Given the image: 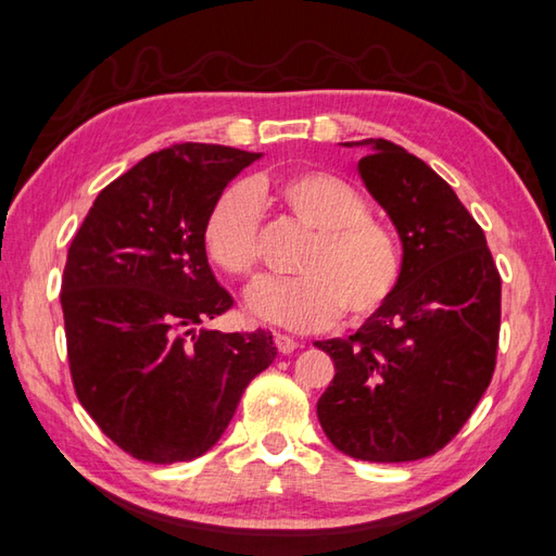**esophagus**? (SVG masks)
Masks as SVG:
<instances>
[{
    "label": "esophagus",
    "instance_id": "esophagus-1",
    "mask_svg": "<svg viewBox=\"0 0 556 556\" xmlns=\"http://www.w3.org/2000/svg\"><path fill=\"white\" fill-rule=\"evenodd\" d=\"M275 346H277V350H279L281 354H291V352L299 346V342L293 340V337L285 334V332H277V334H275Z\"/></svg>",
    "mask_w": 556,
    "mask_h": 556
}]
</instances>
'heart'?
Returning <instances> with one entry per match:
<instances>
[{
    "instance_id": "heart-1",
    "label": "heart",
    "mask_w": 556,
    "mask_h": 556,
    "mask_svg": "<svg viewBox=\"0 0 556 556\" xmlns=\"http://www.w3.org/2000/svg\"><path fill=\"white\" fill-rule=\"evenodd\" d=\"M275 204L311 236L293 269L296 277L260 279L248 291L257 318L289 330H318L344 313L364 320L393 296L402 277L395 228L368 214V200L328 170L289 173L277 180L228 185L204 216L206 257L231 277H250L260 257V204Z\"/></svg>"
}]
</instances>
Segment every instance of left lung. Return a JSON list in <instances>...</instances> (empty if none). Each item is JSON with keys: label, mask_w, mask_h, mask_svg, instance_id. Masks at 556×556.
Returning a JSON list of instances; mask_svg holds the SVG:
<instances>
[{"label": "left lung", "mask_w": 556, "mask_h": 556, "mask_svg": "<svg viewBox=\"0 0 556 556\" xmlns=\"http://www.w3.org/2000/svg\"><path fill=\"white\" fill-rule=\"evenodd\" d=\"M344 147L368 149L358 176L397 228L402 277L354 334L315 342L334 362L318 419L350 458H429L492 383L502 277L480 224L437 170L388 139Z\"/></svg>", "instance_id": "left-lung-1"}]
</instances>
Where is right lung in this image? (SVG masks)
I'll use <instances>...</instances> for the list:
<instances>
[{
    "label": "right lung",
    "mask_w": 556,
    "mask_h": 556,
    "mask_svg": "<svg viewBox=\"0 0 556 556\" xmlns=\"http://www.w3.org/2000/svg\"><path fill=\"white\" fill-rule=\"evenodd\" d=\"M260 156L198 141L149 154L98 192L70 245L60 301L76 397L137 460L200 458L275 362L265 330L204 328L233 306L206 263L204 216Z\"/></svg>",
    "instance_id": "1"
}]
</instances>
